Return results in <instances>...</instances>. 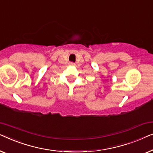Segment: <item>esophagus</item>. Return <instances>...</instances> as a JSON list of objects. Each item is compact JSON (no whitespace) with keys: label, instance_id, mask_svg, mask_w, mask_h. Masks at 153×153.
<instances>
[{"label":"esophagus","instance_id":"34e87169","mask_svg":"<svg viewBox=\"0 0 153 153\" xmlns=\"http://www.w3.org/2000/svg\"><path fill=\"white\" fill-rule=\"evenodd\" d=\"M70 65H71V66H74V65H75V63H74V62H71V63H70Z\"/></svg>","mask_w":153,"mask_h":153}]
</instances>
